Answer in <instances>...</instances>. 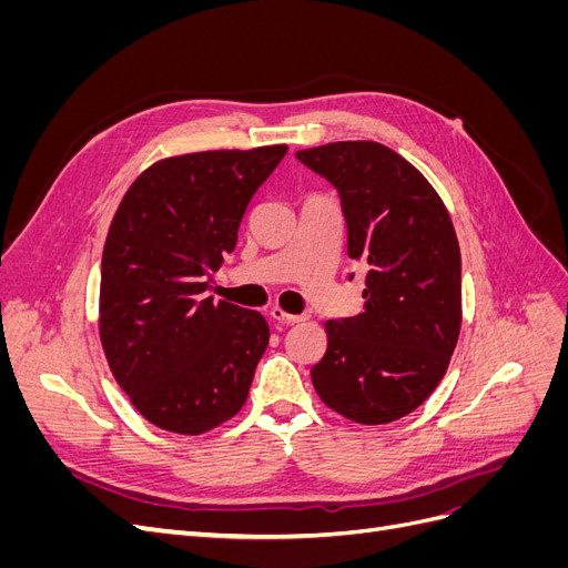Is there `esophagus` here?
<instances>
[{"label":"esophagus","mask_w":568,"mask_h":568,"mask_svg":"<svg viewBox=\"0 0 568 568\" xmlns=\"http://www.w3.org/2000/svg\"><path fill=\"white\" fill-rule=\"evenodd\" d=\"M270 315H272V320H277V322H282V324H298V322L305 320L303 315H291V313L282 311V307H272Z\"/></svg>","instance_id":"esophagus-1"}]
</instances>
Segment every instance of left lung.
Returning <instances> with one entry per match:
<instances>
[{
  "instance_id": "left-lung-1",
  "label": "left lung",
  "mask_w": 568,
  "mask_h": 568,
  "mask_svg": "<svg viewBox=\"0 0 568 568\" xmlns=\"http://www.w3.org/2000/svg\"><path fill=\"white\" fill-rule=\"evenodd\" d=\"M296 159L336 186L348 255L367 267L363 313L324 324L313 386L351 422H395L436 390L457 346L462 257L453 220L419 170L384 144L334 142Z\"/></svg>"
}]
</instances>
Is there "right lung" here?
Here are the masks:
<instances>
[{
    "instance_id": "1",
    "label": "right lung",
    "mask_w": 568,
    "mask_h": 568,
    "mask_svg": "<svg viewBox=\"0 0 568 568\" xmlns=\"http://www.w3.org/2000/svg\"><path fill=\"white\" fill-rule=\"evenodd\" d=\"M286 144L199 151L146 168L120 201L101 255L99 336L140 415L184 436L232 419L248 398L270 326L205 296L222 255Z\"/></svg>"
}]
</instances>
